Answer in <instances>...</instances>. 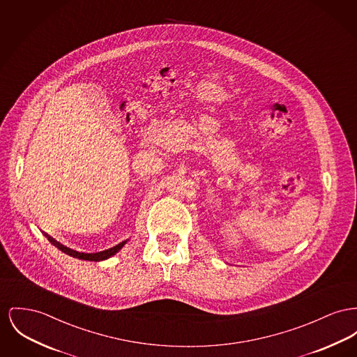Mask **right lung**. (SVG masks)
I'll list each match as a JSON object with an SVG mask.
<instances>
[{
  "mask_svg": "<svg viewBox=\"0 0 357 357\" xmlns=\"http://www.w3.org/2000/svg\"><path fill=\"white\" fill-rule=\"evenodd\" d=\"M48 240H50L54 245H56L61 251L64 252V253H67V255H70V256H73V257H77V259L89 260V261H101V260H105L107 257H110V256H113L114 253H117V252L120 251L126 243V241H123V243L117 244V245L113 247V248H109V250H105V251L102 252H97V253H82V252L73 251V250L64 247L61 243L55 241V240L51 238V237H48Z\"/></svg>",
  "mask_w": 357,
  "mask_h": 357,
  "instance_id": "obj_1",
  "label": "right lung"
}]
</instances>
